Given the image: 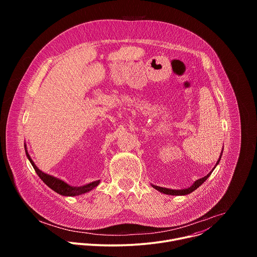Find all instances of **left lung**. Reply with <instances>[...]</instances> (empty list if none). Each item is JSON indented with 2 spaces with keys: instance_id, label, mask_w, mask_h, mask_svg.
I'll return each instance as SVG.
<instances>
[{
  "instance_id": "obj_1",
  "label": "left lung",
  "mask_w": 257,
  "mask_h": 257,
  "mask_svg": "<svg viewBox=\"0 0 257 257\" xmlns=\"http://www.w3.org/2000/svg\"><path fill=\"white\" fill-rule=\"evenodd\" d=\"M223 150H224V149H223ZM222 154H223V151H222L221 156H219V158H218V160H217V162H216L214 168H213L206 176H204L203 178H200V179L196 180V181L193 183V184H192L190 187H188V188H185V189H169V188H164V187L156 186V185H153V184H152V186H153L155 189H157L158 191H160V192H162V193H165V194H167V195H187V194L193 192L194 190H196V189L202 184V183H204L205 180L210 176V174L212 173V171H213V170L215 169V167L218 165L219 161H221Z\"/></svg>"
}]
</instances>
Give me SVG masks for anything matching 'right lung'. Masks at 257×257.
Masks as SVG:
<instances>
[{"mask_svg":"<svg viewBox=\"0 0 257 257\" xmlns=\"http://www.w3.org/2000/svg\"><path fill=\"white\" fill-rule=\"evenodd\" d=\"M24 149H25V154H26V157L27 159L29 160L30 164L32 165L33 169L35 170L36 174L39 175V177L43 180L44 183H46V184L52 189L54 190L55 192L63 195V196H78V195H81V194H84L86 192H89L90 190L94 189L99 183H100V180H96V181H93L91 183H88V184H85L83 186H71L69 184H67L66 182H64L63 180L59 179V178H56L52 175H49V174H46L44 173L42 170H40L38 167L35 166V164L33 163V161L31 160L28 152H27V149H26V144L24 143Z\"/></svg>","mask_w":257,"mask_h":257,"instance_id":"obj_1","label":"right lung"}]
</instances>
